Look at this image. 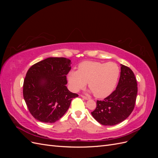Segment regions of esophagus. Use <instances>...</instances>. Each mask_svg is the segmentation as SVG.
Masks as SVG:
<instances>
[{
  "label": "esophagus",
  "mask_w": 158,
  "mask_h": 158,
  "mask_svg": "<svg viewBox=\"0 0 158 158\" xmlns=\"http://www.w3.org/2000/svg\"><path fill=\"white\" fill-rule=\"evenodd\" d=\"M81 96H82V98H84V99H89V97L85 96V95H81Z\"/></svg>",
  "instance_id": "34e87169"
}]
</instances>
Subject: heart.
I'll return each mask as SVG.
<instances>
[{"label": "heart", "mask_w": 158, "mask_h": 158, "mask_svg": "<svg viewBox=\"0 0 158 158\" xmlns=\"http://www.w3.org/2000/svg\"><path fill=\"white\" fill-rule=\"evenodd\" d=\"M120 69L113 62L107 63L84 61L78 66L77 71H70L67 75L71 89L77 92L84 88L86 82L94 95L104 98L115 88L120 76Z\"/></svg>", "instance_id": "b5f03b06"}]
</instances>
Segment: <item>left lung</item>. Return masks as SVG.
Listing matches in <instances>:
<instances>
[{
    "instance_id": "left-lung-1",
    "label": "left lung",
    "mask_w": 158,
    "mask_h": 158,
    "mask_svg": "<svg viewBox=\"0 0 158 158\" xmlns=\"http://www.w3.org/2000/svg\"><path fill=\"white\" fill-rule=\"evenodd\" d=\"M121 76L116 89L102 101H97L92 114L98 123L113 126L123 122L135 108L138 92L137 82L132 70L121 64Z\"/></svg>"
}]
</instances>
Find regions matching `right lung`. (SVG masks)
Returning a JSON list of instances; mask_svg holds the SVG:
<instances>
[{"label":"right lung","instance_id":"obj_1","mask_svg":"<svg viewBox=\"0 0 158 158\" xmlns=\"http://www.w3.org/2000/svg\"><path fill=\"white\" fill-rule=\"evenodd\" d=\"M70 64L71 60L64 57H49L27 70L23 95L30 113L37 120L57 121L69 108L72 99L78 96L66 86Z\"/></svg>","mask_w":158,"mask_h":158}]
</instances>
